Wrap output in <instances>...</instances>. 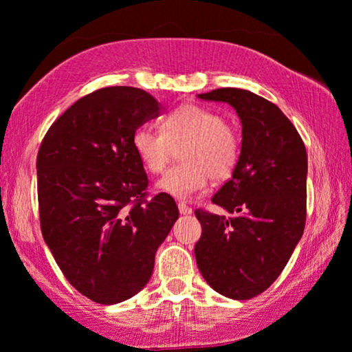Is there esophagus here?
Returning a JSON list of instances; mask_svg holds the SVG:
<instances>
[{
  "mask_svg": "<svg viewBox=\"0 0 352 352\" xmlns=\"http://www.w3.org/2000/svg\"><path fill=\"white\" fill-rule=\"evenodd\" d=\"M179 210H180V214H184V215H188L193 212V209H191L190 206H186L185 203H179Z\"/></svg>",
  "mask_w": 352,
  "mask_h": 352,
  "instance_id": "34e87169",
  "label": "esophagus"
}]
</instances>
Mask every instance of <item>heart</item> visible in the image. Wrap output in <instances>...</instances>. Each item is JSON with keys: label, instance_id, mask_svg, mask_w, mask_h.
<instances>
[{"label": "heart", "instance_id": "heart-1", "mask_svg": "<svg viewBox=\"0 0 352 352\" xmlns=\"http://www.w3.org/2000/svg\"><path fill=\"white\" fill-rule=\"evenodd\" d=\"M133 148L149 173H161L180 149L184 162L168 168L157 188L180 199L199 193L212 180H225L235 170L241 137L232 124L212 109L184 104L162 120V130L140 125Z\"/></svg>", "mask_w": 352, "mask_h": 352}]
</instances>
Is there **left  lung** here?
<instances>
[{
    "instance_id": "8db88e82",
    "label": "left lung",
    "mask_w": 352,
    "mask_h": 352,
    "mask_svg": "<svg viewBox=\"0 0 352 352\" xmlns=\"http://www.w3.org/2000/svg\"><path fill=\"white\" fill-rule=\"evenodd\" d=\"M198 96L235 107L243 140L235 170L212 196L230 215L195 210L203 228L196 264L215 292L243 301L278 278L301 240L307 153L288 117L265 98L240 88Z\"/></svg>"
}]
</instances>
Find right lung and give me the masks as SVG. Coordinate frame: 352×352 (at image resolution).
Returning <instances> with one entry per match:
<instances>
[{"label": "right lung", "instance_id": "1", "mask_svg": "<svg viewBox=\"0 0 352 352\" xmlns=\"http://www.w3.org/2000/svg\"><path fill=\"white\" fill-rule=\"evenodd\" d=\"M161 104L144 90L106 87L53 122L36 156L40 227L67 282L98 304L132 298L179 219L170 195L148 198L133 133Z\"/></svg>", "mask_w": 352, "mask_h": 352}]
</instances>
